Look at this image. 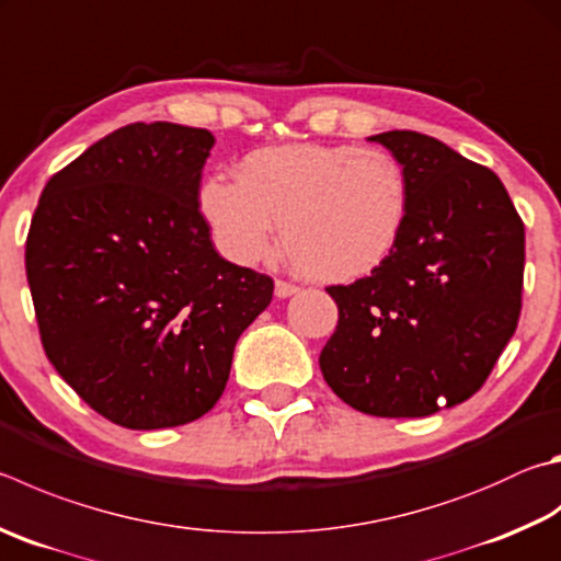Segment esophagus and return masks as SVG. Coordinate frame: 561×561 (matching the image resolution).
Here are the masks:
<instances>
[{
    "label": "esophagus",
    "instance_id": "esophagus-1",
    "mask_svg": "<svg viewBox=\"0 0 561 561\" xmlns=\"http://www.w3.org/2000/svg\"><path fill=\"white\" fill-rule=\"evenodd\" d=\"M297 291H299V287H297V284H291V282L277 279V284H274V294H277L279 299H287V297H291V294H297Z\"/></svg>",
    "mask_w": 561,
    "mask_h": 561
}]
</instances>
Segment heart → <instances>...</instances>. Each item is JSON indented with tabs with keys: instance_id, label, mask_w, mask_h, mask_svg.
Instances as JSON below:
<instances>
[{
	"instance_id": "heart-1",
	"label": "heart",
	"mask_w": 561,
	"mask_h": 561,
	"mask_svg": "<svg viewBox=\"0 0 561 561\" xmlns=\"http://www.w3.org/2000/svg\"><path fill=\"white\" fill-rule=\"evenodd\" d=\"M198 206L232 262L270 257L282 222L284 248L307 277L353 282L378 270L400 242L410 186L390 151L284 145L248 154L238 181H203Z\"/></svg>"
}]
</instances>
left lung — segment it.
Returning a JSON list of instances; mask_svg holds the SVG:
<instances>
[{"label": "left lung", "mask_w": 561, "mask_h": 561, "mask_svg": "<svg viewBox=\"0 0 561 561\" xmlns=\"http://www.w3.org/2000/svg\"><path fill=\"white\" fill-rule=\"evenodd\" d=\"M400 161L410 210L370 277L329 287L321 373L353 410L430 416L481 390L523 307L525 226L491 169L410 129L370 137Z\"/></svg>", "instance_id": "8db88e82"}]
</instances>
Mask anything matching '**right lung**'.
Returning <instances> with one entry per match:
<instances>
[{
  "mask_svg": "<svg viewBox=\"0 0 561 561\" xmlns=\"http://www.w3.org/2000/svg\"><path fill=\"white\" fill-rule=\"evenodd\" d=\"M216 137L135 122L50 176L26 238L41 343L60 378L127 430L213 410L267 274L222 260L198 210Z\"/></svg>",
  "mask_w": 561,
  "mask_h": 561,
  "instance_id": "right-lung-1",
  "label": "right lung"
}]
</instances>
